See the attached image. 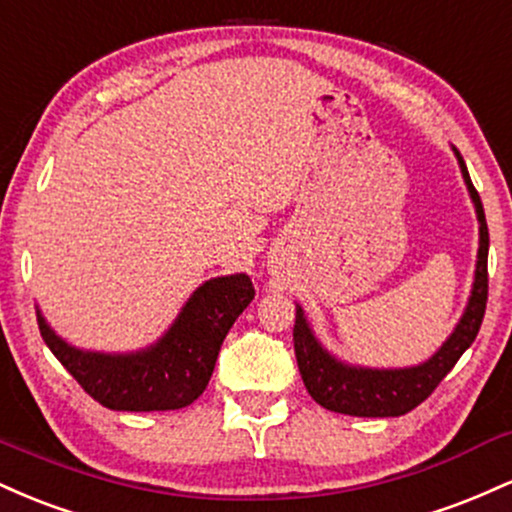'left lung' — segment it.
Masks as SVG:
<instances>
[{
	"mask_svg": "<svg viewBox=\"0 0 512 512\" xmlns=\"http://www.w3.org/2000/svg\"><path fill=\"white\" fill-rule=\"evenodd\" d=\"M455 151L460 163L464 185L472 197L479 219V252L477 269H474L472 296L467 308L457 322V327L445 339V344L428 361L411 368H363L334 358L310 330L301 305L296 308V325H293V349H296L298 370L305 383V390L320 407L349 416H402L419 407L424 399L436 390L440 380L450 373L460 361L464 351L477 339L481 320L486 313L489 298V226H486L484 207L479 192L474 190L469 170L464 166L460 151Z\"/></svg>",
	"mask_w": 512,
	"mask_h": 512,
	"instance_id": "1",
	"label": "left lung"
}]
</instances>
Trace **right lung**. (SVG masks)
I'll use <instances>...</instances> for the list:
<instances>
[{
  "label": "right lung",
  "mask_w": 512,
  "mask_h": 512,
  "mask_svg": "<svg viewBox=\"0 0 512 512\" xmlns=\"http://www.w3.org/2000/svg\"><path fill=\"white\" fill-rule=\"evenodd\" d=\"M255 298L248 274L204 281L156 344L134 354L84 351L57 337L38 310L45 344L74 380L115 411L182 409L202 395L238 315Z\"/></svg>",
  "instance_id": "add662e5"
}]
</instances>
